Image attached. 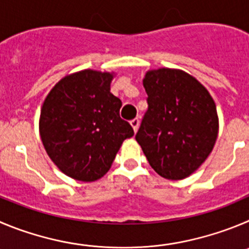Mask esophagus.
<instances>
[{"instance_id": "34e87169", "label": "esophagus", "mask_w": 249, "mask_h": 249, "mask_svg": "<svg viewBox=\"0 0 249 249\" xmlns=\"http://www.w3.org/2000/svg\"><path fill=\"white\" fill-rule=\"evenodd\" d=\"M130 124H131L134 131L136 132V131H138V129H139V124H140V120H139L138 118H135V119H132L131 122H130Z\"/></svg>"}]
</instances>
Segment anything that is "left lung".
I'll return each mask as SVG.
<instances>
[{"mask_svg":"<svg viewBox=\"0 0 249 249\" xmlns=\"http://www.w3.org/2000/svg\"><path fill=\"white\" fill-rule=\"evenodd\" d=\"M143 87L148 108L136 141L161 177L187 178L215 145L219 119L213 99L199 81L180 70L148 71Z\"/></svg>","mask_w":249,"mask_h":249,"instance_id":"left-lung-1","label":"left lung"}]
</instances>
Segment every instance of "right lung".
Segmentation results:
<instances>
[{"label": "right lung", "instance_id": "right-lung-1", "mask_svg": "<svg viewBox=\"0 0 249 249\" xmlns=\"http://www.w3.org/2000/svg\"><path fill=\"white\" fill-rule=\"evenodd\" d=\"M113 75L85 71L66 76L50 90L40 113V136L51 161L73 179L93 182L110 168L134 130L119 115L110 93Z\"/></svg>", "mask_w": 249, "mask_h": 249}]
</instances>
